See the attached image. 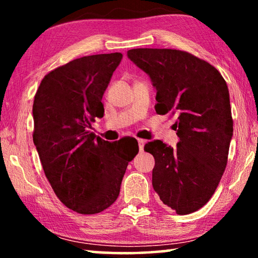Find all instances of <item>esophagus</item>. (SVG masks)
<instances>
[{
	"instance_id": "esophagus-1",
	"label": "esophagus",
	"mask_w": 258,
	"mask_h": 258,
	"mask_svg": "<svg viewBox=\"0 0 258 258\" xmlns=\"http://www.w3.org/2000/svg\"><path fill=\"white\" fill-rule=\"evenodd\" d=\"M145 140H142V139H138V143H139V150L140 151H143V148H145Z\"/></svg>"
}]
</instances>
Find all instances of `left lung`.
I'll use <instances>...</instances> for the list:
<instances>
[{
  "instance_id": "left-lung-1",
  "label": "left lung",
  "mask_w": 258,
  "mask_h": 258,
  "mask_svg": "<svg viewBox=\"0 0 258 258\" xmlns=\"http://www.w3.org/2000/svg\"><path fill=\"white\" fill-rule=\"evenodd\" d=\"M127 55L150 76L157 113L177 115L174 149L160 140L145 146L155 158L152 186L178 215L194 213L212 198L228 164L233 134L228 85L215 67L189 52L132 49Z\"/></svg>"
}]
</instances>
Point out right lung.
Wrapping results in <instances>:
<instances>
[{
	"instance_id": "add662e5",
	"label": "right lung",
	"mask_w": 258,
	"mask_h": 258,
	"mask_svg": "<svg viewBox=\"0 0 258 258\" xmlns=\"http://www.w3.org/2000/svg\"><path fill=\"white\" fill-rule=\"evenodd\" d=\"M123 54L86 55L46 74L33 103V141L56 197L92 215L118 198L128 161L139 147L110 143L90 132L103 117L102 95Z\"/></svg>"
}]
</instances>
